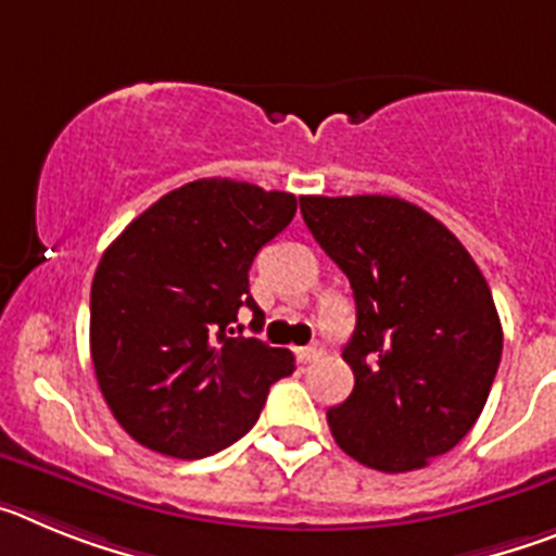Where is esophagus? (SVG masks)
<instances>
[{"label": "esophagus", "mask_w": 556, "mask_h": 556, "mask_svg": "<svg viewBox=\"0 0 556 556\" xmlns=\"http://www.w3.org/2000/svg\"><path fill=\"white\" fill-rule=\"evenodd\" d=\"M323 353H326L323 342H312V345L306 348H298V358H301V362H317V358H323Z\"/></svg>", "instance_id": "obj_1"}]
</instances>
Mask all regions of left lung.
I'll use <instances>...</instances> for the list:
<instances>
[{"mask_svg":"<svg viewBox=\"0 0 556 556\" xmlns=\"http://www.w3.org/2000/svg\"><path fill=\"white\" fill-rule=\"evenodd\" d=\"M303 219L348 275L356 328L351 395L328 409L337 445L367 468H426L473 429L501 362L488 281L440 219L401 198H301Z\"/></svg>","mask_w":556,"mask_h":556,"instance_id":"obj_1","label":"left lung"}]
</instances>
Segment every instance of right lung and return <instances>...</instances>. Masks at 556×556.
<instances>
[{"instance_id": "1", "label": "right lung", "mask_w": 556, "mask_h": 556, "mask_svg": "<svg viewBox=\"0 0 556 556\" xmlns=\"http://www.w3.org/2000/svg\"><path fill=\"white\" fill-rule=\"evenodd\" d=\"M289 191L203 178L169 191L102 253L91 283V362L108 409L144 448L200 459L258 420L294 356L233 337L255 253L292 223Z\"/></svg>"}]
</instances>
